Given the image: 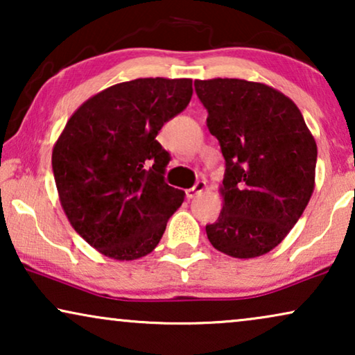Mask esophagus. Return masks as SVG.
Listing matches in <instances>:
<instances>
[{"label":"esophagus","mask_w":355,"mask_h":355,"mask_svg":"<svg viewBox=\"0 0 355 355\" xmlns=\"http://www.w3.org/2000/svg\"><path fill=\"white\" fill-rule=\"evenodd\" d=\"M205 189H207V182H205V181H198V182L196 184V186L191 187V189H187V191H186V197L189 198V200H191V198L197 197L198 193L205 191Z\"/></svg>","instance_id":"esophagus-1"}]
</instances>
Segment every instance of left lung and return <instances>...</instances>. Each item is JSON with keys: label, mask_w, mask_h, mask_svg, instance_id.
<instances>
[{"label": "left lung", "mask_w": 355, "mask_h": 355, "mask_svg": "<svg viewBox=\"0 0 355 355\" xmlns=\"http://www.w3.org/2000/svg\"><path fill=\"white\" fill-rule=\"evenodd\" d=\"M193 85L226 162L225 205L205 227L208 241L234 259L263 255L289 234L312 197L317 144L294 101L273 87L242 79Z\"/></svg>", "instance_id": "obj_1"}]
</instances>
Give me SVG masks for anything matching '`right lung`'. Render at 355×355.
<instances>
[{"label":"right lung","mask_w":355,"mask_h":355,"mask_svg":"<svg viewBox=\"0 0 355 355\" xmlns=\"http://www.w3.org/2000/svg\"><path fill=\"white\" fill-rule=\"evenodd\" d=\"M191 98V79H135L94 95L67 121L53 174L71 226L100 254H150L182 205L184 191L164 182L171 158L157 135Z\"/></svg>","instance_id":"1"}]
</instances>
